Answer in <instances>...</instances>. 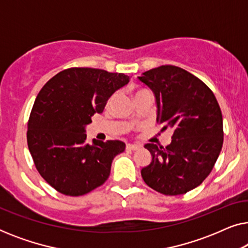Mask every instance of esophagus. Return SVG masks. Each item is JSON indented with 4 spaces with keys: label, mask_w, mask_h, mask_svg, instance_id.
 <instances>
[{
    "label": "esophagus",
    "mask_w": 248,
    "mask_h": 248,
    "mask_svg": "<svg viewBox=\"0 0 248 248\" xmlns=\"http://www.w3.org/2000/svg\"><path fill=\"white\" fill-rule=\"evenodd\" d=\"M127 149H130V150H138V149L141 148L140 144H133V143H128L126 145Z\"/></svg>",
    "instance_id": "34e87169"
}]
</instances>
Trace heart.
Listing matches in <instances>:
<instances>
[{
    "instance_id": "obj_1",
    "label": "heart",
    "mask_w": 248,
    "mask_h": 248,
    "mask_svg": "<svg viewBox=\"0 0 248 248\" xmlns=\"http://www.w3.org/2000/svg\"><path fill=\"white\" fill-rule=\"evenodd\" d=\"M140 91H142V90H137V91H135V93H134V94L138 93H140Z\"/></svg>"
}]
</instances>
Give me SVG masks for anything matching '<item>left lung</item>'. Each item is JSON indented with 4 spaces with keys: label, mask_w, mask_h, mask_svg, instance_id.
Listing matches in <instances>:
<instances>
[{
    "label": "left lung",
    "mask_w": 248,
    "mask_h": 248,
    "mask_svg": "<svg viewBox=\"0 0 248 248\" xmlns=\"http://www.w3.org/2000/svg\"><path fill=\"white\" fill-rule=\"evenodd\" d=\"M139 80L150 88L162 130H172L167 147L144 145L151 162L141 169L145 184L165 195H179L198 187L211 172L223 142L222 114L205 83L184 69L161 65Z\"/></svg>",
    "instance_id": "left-lung-1"
}]
</instances>
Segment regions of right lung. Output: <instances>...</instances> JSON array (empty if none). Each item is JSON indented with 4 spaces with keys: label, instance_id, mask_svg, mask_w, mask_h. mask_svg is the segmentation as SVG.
Here are the masks:
<instances>
[{
    "label": "right lung",
    "instance_id": "1",
    "mask_svg": "<svg viewBox=\"0 0 248 248\" xmlns=\"http://www.w3.org/2000/svg\"><path fill=\"white\" fill-rule=\"evenodd\" d=\"M128 79L124 73L72 67L57 73L39 91L27 141L37 170L56 191L80 196L109 177L111 162L125 150V143L96 139L87 143L86 127Z\"/></svg>",
    "mask_w": 248,
    "mask_h": 248
}]
</instances>
